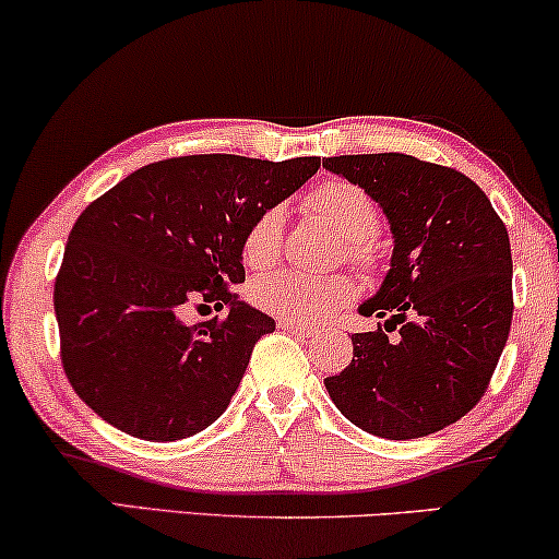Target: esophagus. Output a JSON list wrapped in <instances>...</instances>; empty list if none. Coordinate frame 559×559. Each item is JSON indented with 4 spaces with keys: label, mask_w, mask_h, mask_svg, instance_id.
Segmentation results:
<instances>
[{
    "label": "esophagus",
    "mask_w": 559,
    "mask_h": 559,
    "mask_svg": "<svg viewBox=\"0 0 559 559\" xmlns=\"http://www.w3.org/2000/svg\"><path fill=\"white\" fill-rule=\"evenodd\" d=\"M280 328H282V331H289V333H295V335H302V338H308V335H312V325L293 323V320H280Z\"/></svg>",
    "instance_id": "esophagus-1"
}]
</instances>
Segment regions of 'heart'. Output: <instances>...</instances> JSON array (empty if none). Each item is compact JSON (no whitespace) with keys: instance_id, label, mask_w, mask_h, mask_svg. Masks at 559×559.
Masks as SVG:
<instances>
[{"instance_id":"1","label":"heart","mask_w":559,"mask_h":559,"mask_svg":"<svg viewBox=\"0 0 559 559\" xmlns=\"http://www.w3.org/2000/svg\"><path fill=\"white\" fill-rule=\"evenodd\" d=\"M305 209L316 213L346 239V251L358 266H371L377 259L373 234L379 231L381 213L364 188L346 180L320 182L305 195ZM285 211L280 205L264 209L251 221L241 241V259L249 270H270L280 259ZM354 282L343 274L310 277L300 272H280L259 280L251 287V300L259 308L293 323H318L331 318L343 305L354 300Z\"/></svg>"}]
</instances>
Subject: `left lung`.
<instances>
[{"label": "left lung", "mask_w": 559, "mask_h": 559, "mask_svg": "<svg viewBox=\"0 0 559 559\" xmlns=\"http://www.w3.org/2000/svg\"><path fill=\"white\" fill-rule=\"evenodd\" d=\"M364 188L389 221L392 264L358 312L386 318L354 333V361L325 379L364 432L412 440L453 425L484 396L507 346L511 247L484 190L453 167L400 152L323 159ZM401 325V333H388Z\"/></svg>", "instance_id": "obj_1"}]
</instances>
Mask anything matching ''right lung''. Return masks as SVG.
Listing matches in <instances>:
<instances>
[{
	"instance_id": "obj_1",
	"label": "right lung",
	"mask_w": 559,
	"mask_h": 559,
	"mask_svg": "<svg viewBox=\"0 0 559 559\" xmlns=\"http://www.w3.org/2000/svg\"><path fill=\"white\" fill-rule=\"evenodd\" d=\"M318 167V157L159 159L81 213L52 302L66 377L98 417L132 438L170 442L224 415L254 343L274 331L231 289L243 282V234ZM188 301L229 312L186 326Z\"/></svg>"
}]
</instances>
